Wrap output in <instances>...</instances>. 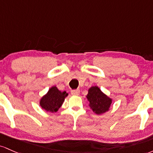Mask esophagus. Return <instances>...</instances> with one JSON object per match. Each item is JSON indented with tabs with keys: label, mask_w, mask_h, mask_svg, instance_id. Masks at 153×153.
Listing matches in <instances>:
<instances>
[{
	"label": "esophagus",
	"mask_w": 153,
	"mask_h": 153,
	"mask_svg": "<svg viewBox=\"0 0 153 153\" xmlns=\"http://www.w3.org/2000/svg\"><path fill=\"white\" fill-rule=\"evenodd\" d=\"M71 93L73 95H79L80 93V90H73L71 91Z\"/></svg>",
	"instance_id": "34e87169"
}]
</instances>
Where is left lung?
<instances>
[{
  "label": "left lung",
  "mask_w": 153,
  "mask_h": 153,
  "mask_svg": "<svg viewBox=\"0 0 153 153\" xmlns=\"http://www.w3.org/2000/svg\"><path fill=\"white\" fill-rule=\"evenodd\" d=\"M87 97L90 101V108L97 114H103L108 111L112 102L111 99L102 93L101 90L96 86L90 87Z\"/></svg>",
  "instance_id": "obj_1"
}]
</instances>
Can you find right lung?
<instances>
[{
  "instance_id": "1",
  "label": "right lung",
  "mask_w": 153,
  "mask_h": 153,
  "mask_svg": "<svg viewBox=\"0 0 153 153\" xmlns=\"http://www.w3.org/2000/svg\"><path fill=\"white\" fill-rule=\"evenodd\" d=\"M68 94L66 91L61 92L56 87L50 89L48 93L40 100V106L42 108L50 112H56L64 101Z\"/></svg>"
}]
</instances>
